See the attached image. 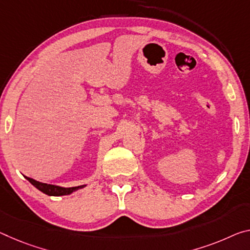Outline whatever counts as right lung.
I'll list each match as a JSON object with an SVG mask.
<instances>
[{"label":"right lung","instance_id":"add662e5","mask_svg":"<svg viewBox=\"0 0 250 250\" xmlns=\"http://www.w3.org/2000/svg\"><path fill=\"white\" fill-rule=\"evenodd\" d=\"M27 180H29L31 184H32L35 188H38L40 191H42L43 193H45L47 196H65V195H70L73 191L78 189H81L84 187V186H78V187H71V188H63V187H59V186H54V185H47V184H43V182H40L32 179V178L25 177Z\"/></svg>","mask_w":250,"mask_h":250}]
</instances>
